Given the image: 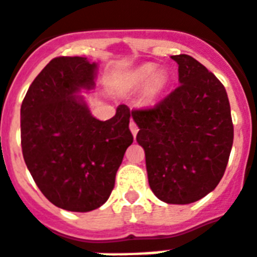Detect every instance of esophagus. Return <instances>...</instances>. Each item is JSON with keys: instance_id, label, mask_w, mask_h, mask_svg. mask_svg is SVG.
Returning a JSON list of instances; mask_svg holds the SVG:
<instances>
[{"instance_id": "obj_1", "label": "esophagus", "mask_w": 257, "mask_h": 257, "mask_svg": "<svg viewBox=\"0 0 257 257\" xmlns=\"http://www.w3.org/2000/svg\"><path fill=\"white\" fill-rule=\"evenodd\" d=\"M129 129H131V132H132L133 136H136L137 132H139V126H137L135 121H131V124H129Z\"/></svg>"}]
</instances>
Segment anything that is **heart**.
I'll list each match as a JSON object with an SVG mask.
<instances>
[{
	"label": "heart",
	"mask_w": 257,
	"mask_h": 257,
	"mask_svg": "<svg viewBox=\"0 0 257 257\" xmlns=\"http://www.w3.org/2000/svg\"><path fill=\"white\" fill-rule=\"evenodd\" d=\"M131 82L136 87L146 86L144 99L148 103L155 102L168 85V79L166 74L162 71H158L156 66L151 63L143 64L139 68H136L131 75Z\"/></svg>",
	"instance_id": "obj_1"
}]
</instances>
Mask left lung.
<instances>
[{
    "mask_svg": "<svg viewBox=\"0 0 257 257\" xmlns=\"http://www.w3.org/2000/svg\"><path fill=\"white\" fill-rule=\"evenodd\" d=\"M179 83L151 109L132 110L136 140L146 152L148 183L166 203L187 205L213 191L233 144L228 94L213 72L190 55L171 56Z\"/></svg>",
    "mask_w": 257,
    "mask_h": 257,
    "instance_id": "left-lung-1",
    "label": "left lung"
}]
</instances>
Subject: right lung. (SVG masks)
I'll return each instance as SVG.
<instances>
[{"mask_svg": "<svg viewBox=\"0 0 257 257\" xmlns=\"http://www.w3.org/2000/svg\"><path fill=\"white\" fill-rule=\"evenodd\" d=\"M97 68L81 56L52 59L21 103L25 164L44 197L68 211H91L106 202L133 143L126 105L99 121L79 94L95 87Z\"/></svg>", "mask_w": 257, "mask_h": 257, "instance_id": "right-lung-1", "label": "right lung"}]
</instances>
